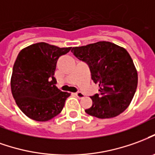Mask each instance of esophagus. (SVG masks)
Masks as SVG:
<instances>
[{"label": "esophagus", "instance_id": "1", "mask_svg": "<svg viewBox=\"0 0 155 155\" xmlns=\"http://www.w3.org/2000/svg\"><path fill=\"white\" fill-rule=\"evenodd\" d=\"M74 95L77 96L78 98H80V99H81V98H83V97L85 96V95H84L82 92H81V91H78V92L75 93Z\"/></svg>", "mask_w": 155, "mask_h": 155}]
</instances>
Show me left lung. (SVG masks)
<instances>
[{
    "label": "left lung",
    "mask_w": 155,
    "mask_h": 155,
    "mask_svg": "<svg viewBox=\"0 0 155 155\" xmlns=\"http://www.w3.org/2000/svg\"><path fill=\"white\" fill-rule=\"evenodd\" d=\"M88 64L91 79L99 85V93L91 96L92 106L85 111L98 118H111L126 110L138 85V73L125 48L101 41L71 49Z\"/></svg>",
    "instance_id": "1"
}]
</instances>
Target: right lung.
<instances>
[{
  "label": "right lung",
  "instance_id": "add662e5",
  "mask_svg": "<svg viewBox=\"0 0 155 155\" xmlns=\"http://www.w3.org/2000/svg\"><path fill=\"white\" fill-rule=\"evenodd\" d=\"M71 48L38 43L20 51L11 79L13 98L29 118L46 122L59 114L70 93L56 87L54 77L57 60Z\"/></svg>",
  "mask_w": 155,
  "mask_h": 155
}]
</instances>
